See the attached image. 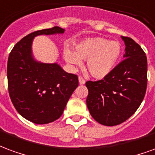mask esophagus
Wrapping results in <instances>:
<instances>
[{
	"label": "esophagus",
	"instance_id": "obj_1",
	"mask_svg": "<svg viewBox=\"0 0 155 155\" xmlns=\"http://www.w3.org/2000/svg\"><path fill=\"white\" fill-rule=\"evenodd\" d=\"M78 82H79V83L81 84V85H83V84H85L86 81L84 80V79L82 78V77H79V78H78Z\"/></svg>",
	"mask_w": 155,
	"mask_h": 155
}]
</instances>
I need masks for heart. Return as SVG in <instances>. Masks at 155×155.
I'll list each match as a JSON object with an SVG mask.
<instances>
[{"mask_svg":"<svg viewBox=\"0 0 155 155\" xmlns=\"http://www.w3.org/2000/svg\"><path fill=\"white\" fill-rule=\"evenodd\" d=\"M64 58L72 66L82 64L81 59H87V67L91 76L104 78L109 75L121 55V45L119 42L110 41L101 37L87 38L75 46V53L64 50Z\"/></svg>","mask_w":155,"mask_h":155,"instance_id":"1","label":"heart"}]
</instances>
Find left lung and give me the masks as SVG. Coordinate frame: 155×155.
<instances>
[{
    "label": "left lung",
    "instance_id": "1",
    "mask_svg": "<svg viewBox=\"0 0 155 155\" xmlns=\"http://www.w3.org/2000/svg\"><path fill=\"white\" fill-rule=\"evenodd\" d=\"M125 42L124 60L102 80L86 82L88 89L87 106L91 116L101 125L121 124L135 113L147 87V58L131 38Z\"/></svg>",
    "mask_w": 155,
    "mask_h": 155
}]
</instances>
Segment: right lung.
Segmentation results:
<instances>
[{
    "label": "right lung",
    "instance_id": "1",
    "mask_svg": "<svg viewBox=\"0 0 155 155\" xmlns=\"http://www.w3.org/2000/svg\"><path fill=\"white\" fill-rule=\"evenodd\" d=\"M58 26L38 30L20 39L8 58L7 79L10 97L20 115L35 124H48L58 119L74 90L78 76L60 65L44 64L32 54L34 38L64 34Z\"/></svg>",
    "mask_w": 155,
    "mask_h": 155
}]
</instances>
